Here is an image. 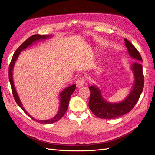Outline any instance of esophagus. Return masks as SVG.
<instances>
[{
    "label": "esophagus",
    "mask_w": 155,
    "mask_h": 155,
    "mask_svg": "<svg viewBox=\"0 0 155 155\" xmlns=\"http://www.w3.org/2000/svg\"><path fill=\"white\" fill-rule=\"evenodd\" d=\"M86 79L85 78H79L76 80V86L78 88H81L85 83Z\"/></svg>",
    "instance_id": "34e87169"
}]
</instances>
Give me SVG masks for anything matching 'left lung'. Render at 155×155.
<instances>
[{"label": "left lung", "instance_id": "obj_1", "mask_svg": "<svg viewBox=\"0 0 155 155\" xmlns=\"http://www.w3.org/2000/svg\"><path fill=\"white\" fill-rule=\"evenodd\" d=\"M124 41L129 55L138 61L130 64L134 78V85L128 96L119 103H110L104 100L99 88L95 85L89 87L91 91L88 101L89 109L94 114L100 118L114 119L128 113L137 104L143 91L144 76L142 65L140 63L142 61V57L130 42L127 39H124Z\"/></svg>", "mask_w": 155, "mask_h": 155}]
</instances>
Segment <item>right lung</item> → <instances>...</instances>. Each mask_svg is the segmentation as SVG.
<instances>
[{
	"mask_svg": "<svg viewBox=\"0 0 155 155\" xmlns=\"http://www.w3.org/2000/svg\"><path fill=\"white\" fill-rule=\"evenodd\" d=\"M51 37L50 35H41L39 34H35V35H34L30 37L28 39H27L24 42V43H23L19 46V47H18L16 50V51H15V53H14L13 57H12L10 67H9V80H10V82L13 96L14 99H15L17 105L19 106L23 110V111H24L28 116H30L31 119L37 121V122H39L40 124H53L54 122H56V121H59L64 116V114H65V112H66V111L68 109L70 96H71L72 93L74 92L75 89H76V85H73L71 86H69L65 89H64V90L60 93V95H59V96H60V105L59 107V110H58L57 114H56L53 118L50 119V120H36V119L34 118L32 116H31L26 112V110L25 109V108L23 107L22 103L19 99V97H18V96L17 94V92L16 91L15 86H14V83H13V67H14V64H15V63L16 60L17 59L18 55H19V54H21V52L22 50H25L27 47H28V46H31L33 43H35L36 41L46 39L47 38H49V37Z\"/></svg>",
	"mask_w": 155,
	"mask_h": 155,
	"instance_id": "1",
	"label": "right lung"
}]
</instances>
